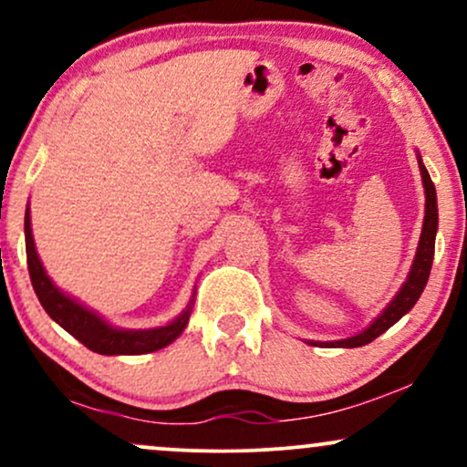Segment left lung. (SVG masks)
Wrapping results in <instances>:
<instances>
[{
  "mask_svg": "<svg viewBox=\"0 0 467 467\" xmlns=\"http://www.w3.org/2000/svg\"><path fill=\"white\" fill-rule=\"evenodd\" d=\"M420 171L423 180V189H426V217H423V228H421V239L420 248H417L415 264H412V270L409 278H406L404 287L400 289L398 296L393 298V303L384 309L382 316H379L375 323L364 329L362 334L347 337V340H336V342H325L327 347H345V349H353V347H364L368 342H373L375 337L382 336L384 331L390 329L406 312H410L412 305L417 303V298L421 296L423 287H426L428 276H431L432 259H435V234H437V192L435 184H432L431 175H428L426 166L421 164L420 160Z\"/></svg>",
  "mask_w": 467,
  "mask_h": 467,
  "instance_id": "left-lung-1",
  "label": "left lung"
}]
</instances>
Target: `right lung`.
<instances>
[{
    "instance_id": "right-lung-1",
    "label": "right lung",
    "mask_w": 467,
    "mask_h": 467,
    "mask_svg": "<svg viewBox=\"0 0 467 467\" xmlns=\"http://www.w3.org/2000/svg\"><path fill=\"white\" fill-rule=\"evenodd\" d=\"M26 256H28V272L35 294L39 296V303L52 320H57L67 334H72L78 342H83L88 349L103 356H140V353H151L171 345V342L184 331L189 323L191 307L186 309L180 318L166 327L158 329H144V331H125L116 329V327L107 325L103 318H99L94 312L85 309L83 305L74 303L66 294L58 292L55 283L46 275L44 265H41L39 256H36L35 241H32L30 230V213L26 211Z\"/></svg>"
}]
</instances>
